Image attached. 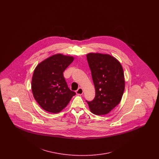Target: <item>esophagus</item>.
Here are the masks:
<instances>
[{"mask_svg": "<svg viewBox=\"0 0 159 159\" xmlns=\"http://www.w3.org/2000/svg\"><path fill=\"white\" fill-rule=\"evenodd\" d=\"M76 92L77 95H82V94H83V89H82V88H79L76 91Z\"/></svg>", "mask_w": 159, "mask_h": 159, "instance_id": "esophagus-1", "label": "esophagus"}]
</instances>
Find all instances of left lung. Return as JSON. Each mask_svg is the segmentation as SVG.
<instances>
[{"label": "left lung", "instance_id": "left-lung-1", "mask_svg": "<svg viewBox=\"0 0 159 159\" xmlns=\"http://www.w3.org/2000/svg\"><path fill=\"white\" fill-rule=\"evenodd\" d=\"M87 60L95 88V97L88 101L92 113H109L121 101L125 90L123 70L113 57L101 53H88Z\"/></svg>", "mask_w": 159, "mask_h": 159}]
</instances>
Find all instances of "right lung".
Listing matches in <instances>:
<instances>
[{
    "mask_svg": "<svg viewBox=\"0 0 159 159\" xmlns=\"http://www.w3.org/2000/svg\"><path fill=\"white\" fill-rule=\"evenodd\" d=\"M74 58L57 54L40 62L34 71L31 90L34 98L44 110L52 113L60 112L76 95L71 91L63 72Z\"/></svg>",
    "mask_w": 159,
    "mask_h": 159,
    "instance_id": "right-lung-1",
    "label": "right lung"
}]
</instances>
